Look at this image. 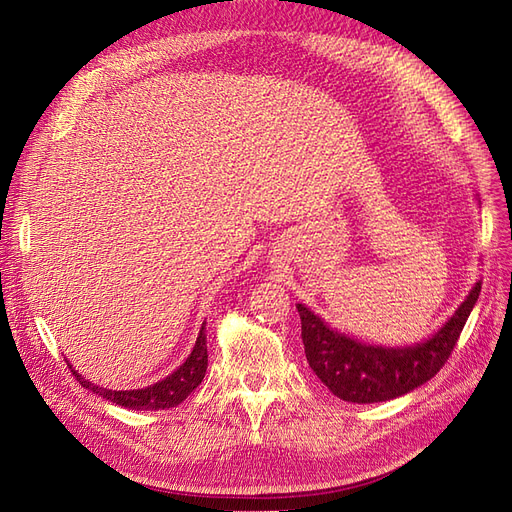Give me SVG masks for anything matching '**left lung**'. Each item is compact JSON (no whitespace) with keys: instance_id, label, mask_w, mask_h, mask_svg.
Masks as SVG:
<instances>
[{"instance_id":"8db88e82","label":"left lung","mask_w":512,"mask_h":512,"mask_svg":"<svg viewBox=\"0 0 512 512\" xmlns=\"http://www.w3.org/2000/svg\"><path fill=\"white\" fill-rule=\"evenodd\" d=\"M480 282L444 327L421 344L406 348L367 346L329 329L312 309L297 303L305 356L329 391L354 404H376L414 391L431 380L451 356L466 320L478 301Z\"/></svg>"}]
</instances>
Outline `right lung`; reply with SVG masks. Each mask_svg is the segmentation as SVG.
Segmentation results:
<instances>
[{
	"label": "right lung",
	"mask_w": 512,
	"mask_h": 512,
	"mask_svg": "<svg viewBox=\"0 0 512 512\" xmlns=\"http://www.w3.org/2000/svg\"><path fill=\"white\" fill-rule=\"evenodd\" d=\"M72 369V365H70ZM207 371V335H205V324L200 327V333L196 337V346L192 354L185 359L173 374L166 376L164 380L147 386V389H136V391H108L102 389L98 384H91L79 371L72 369V376L81 382L85 389L94 391L96 395L113 401L117 406L130 408V410H164V408H175L181 401L188 397L196 386L203 382Z\"/></svg>",
	"instance_id": "right-lung-1"
}]
</instances>
